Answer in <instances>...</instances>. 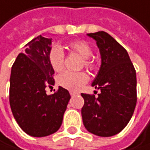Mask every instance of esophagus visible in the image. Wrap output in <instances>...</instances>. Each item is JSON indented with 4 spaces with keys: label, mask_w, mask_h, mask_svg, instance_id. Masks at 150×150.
<instances>
[{
    "label": "esophagus",
    "mask_w": 150,
    "mask_h": 150,
    "mask_svg": "<svg viewBox=\"0 0 150 150\" xmlns=\"http://www.w3.org/2000/svg\"><path fill=\"white\" fill-rule=\"evenodd\" d=\"M69 93H70L71 96H74V95L79 94V93H77V91H69Z\"/></svg>",
    "instance_id": "obj_1"
}]
</instances>
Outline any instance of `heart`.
Masks as SVG:
<instances>
[{
    "label": "heart",
    "instance_id": "obj_1",
    "mask_svg": "<svg viewBox=\"0 0 150 150\" xmlns=\"http://www.w3.org/2000/svg\"><path fill=\"white\" fill-rule=\"evenodd\" d=\"M69 47L74 52L78 53L83 57L84 66L93 69L95 66L94 60L91 59L93 48L91 45L84 40H75L69 43ZM48 61L51 68L56 72H59L64 68V51L59 45H55L50 48L48 53ZM89 81V76L85 72H70L65 71L61 73L57 79V82L59 86L70 90L78 91L80 90L85 83Z\"/></svg>",
    "mask_w": 150,
    "mask_h": 150
}]
</instances>
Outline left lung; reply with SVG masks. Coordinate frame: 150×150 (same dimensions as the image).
Instances as JSON below:
<instances>
[{
  "instance_id": "1",
  "label": "left lung",
  "mask_w": 150,
  "mask_h": 150,
  "mask_svg": "<svg viewBox=\"0 0 150 150\" xmlns=\"http://www.w3.org/2000/svg\"><path fill=\"white\" fill-rule=\"evenodd\" d=\"M96 41L102 64L91 83L101 93H81L85 128L99 137H112L128 124L137 104L136 69L128 53L114 37L103 31L87 34Z\"/></svg>"
}]
</instances>
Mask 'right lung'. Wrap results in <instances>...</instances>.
Returning a JSON list of instances; mask_svg holds the SVG:
<instances>
[{
  "label": "right lung",
  "mask_w": 150,
  "mask_h": 150,
  "mask_svg": "<svg viewBox=\"0 0 150 150\" xmlns=\"http://www.w3.org/2000/svg\"><path fill=\"white\" fill-rule=\"evenodd\" d=\"M51 40L38 35L25 46L13 64L10 78L9 100L13 117L23 132L41 137L59 129L70 99L69 91L59 87L47 95L52 87L54 69L48 61Z\"/></svg>",
  "instance_id": "right-lung-1"
}]
</instances>
